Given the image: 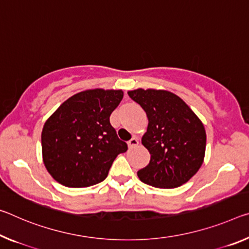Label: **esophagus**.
Listing matches in <instances>:
<instances>
[{"mask_svg": "<svg viewBox=\"0 0 249 249\" xmlns=\"http://www.w3.org/2000/svg\"><path fill=\"white\" fill-rule=\"evenodd\" d=\"M137 145H139V140H137L136 137H133L132 140L128 141V147L129 148H135Z\"/></svg>", "mask_w": 249, "mask_h": 249, "instance_id": "34e87169", "label": "esophagus"}]
</instances>
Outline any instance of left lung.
Instances as JSON below:
<instances>
[{"label": "left lung", "instance_id": "obj_1", "mask_svg": "<svg viewBox=\"0 0 249 249\" xmlns=\"http://www.w3.org/2000/svg\"><path fill=\"white\" fill-rule=\"evenodd\" d=\"M128 96L141 105L148 118L142 144L151 160L137 172L143 183L175 188L188 181L202 166L206 132L188 105L167 90L135 89Z\"/></svg>", "mask_w": 249, "mask_h": 249}]
</instances>
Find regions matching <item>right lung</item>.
<instances>
[{
  "mask_svg": "<svg viewBox=\"0 0 249 249\" xmlns=\"http://www.w3.org/2000/svg\"><path fill=\"white\" fill-rule=\"evenodd\" d=\"M122 98V90H84L66 100L45 122L43 160L55 180L78 188L107 177L116 156L128 148L109 123Z\"/></svg>",
  "mask_w": 249,
  "mask_h": 249,
  "instance_id": "add662e5",
  "label": "right lung"
}]
</instances>
